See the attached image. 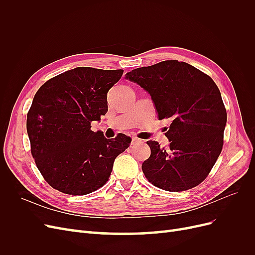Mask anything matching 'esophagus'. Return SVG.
<instances>
[{
  "label": "esophagus",
  "mask_w": 255,
  "mask_h": 255,
  "mask_svg": "<svg viewBox=\"0 0 255 255\" xmlns=\"http://www.w3.org/2000/svg\"><path fill=\"white\" fill-rule=\"evenodd\" d=\"M130 143H132V144H140V143H142V140L139 139V138H137V137H133Z\"/></svg>",
  "instance_id": "obj_1"
}]
</instances>
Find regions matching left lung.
I'll list each match as a JSON object with an SVG mask.
<instances>
[{
	"label": "left lung",
	"mask_w": 255,
	"mask_h": 255,
	"mask_svg": "<svg viewBox=\"0 0 255 255\" xmlns=\"http://www.w3.org/2000/svg\"><path fill=\"white\" fill-rule=\"evenodd\" d=\"M126 79L151 96L158 119L169 118L167 149L149 140L142 163L148 181L160 189L183 191L205 180L219 157L227 111L217 85L187 63L165 60L134 69Z\"/></svg>",
	"instance_id": "obj_1"
}]
</instances>
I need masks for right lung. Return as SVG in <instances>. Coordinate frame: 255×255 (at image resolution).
<instances>
[{
    "instance_id": "1",
    "label": "right lung",
    "mask_w": 255,
    "mask_h": 255,
    "mask_svg": "<svg viewBox=\"0 0 255 255\" xmlns=\"http://www.w3.org/2000/svg\"><path fill=\"white\" fill-rule=\"evenodd\" d=\"M123 70L78 67L45 82L27 114L30 149L40 173L53 188L83 196L109 181L115 158L128 148L130 138L107 139L91 130L107 106V92Z\"/></svg>"
}]
</instances>
